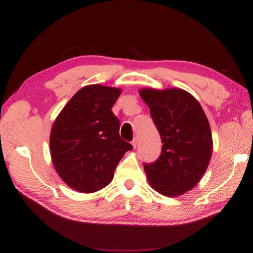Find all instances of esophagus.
I'll return each mask as SVG.
<instances>
[{"instance_id": "34e87169", "label": "esophagus", "mask_w": 253, "mask_h": 253, "mask_svg": "<svg viewBox=\"0 0 253 253\" xmlns=\"http://www.w3.org/2000/svg\"><path fill=\"white\" fill-rule=\"evenodd\" d=\"M137 144H138V139H137V138H134V140H132V142H131V145H132V147H134V148H136V146H137Z\"/></svg>"}]
</instances>
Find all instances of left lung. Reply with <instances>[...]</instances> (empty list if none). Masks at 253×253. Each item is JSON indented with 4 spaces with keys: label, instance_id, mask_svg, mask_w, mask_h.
I'll return each mask as SVG.
<instances>
[{
    "label": "left lung",
    "instance_id": "8db88e82",
    "mask_svg": "<svg viewBox=\"0 0 253 253\" xmlns=\"http://www.w3.org/2000/svg\"><path fill=\"white\" fill-rule=\"evenodd\" d=\"M163 147L153 164H145L148 183L169 198L193 188L207 170L213 151L211 128L199 101L183 89L143 88Z\"/></svg>",
    "mask_w": 253,
    "mask_h": 253
}]
</instances>
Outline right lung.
<instances>
[{
	"mask_svg": "<svg viewBox=\"0 0 253 253\" xmlns=\"http://www.w3.org/2000/svg\"><path fill=\"white\" fill-rule=\"evenodd\" d=\"M119 88L84 85L60 111L51 128L50 154L59 176L81 193H93L113 181L119 161L132 148L119 136L111 111Z\"/></svg>",
	"mask_w": 253,
	"mask_h": 253,
	"instance_id": "1",
	"label": "right lung"
}]
</instances>
